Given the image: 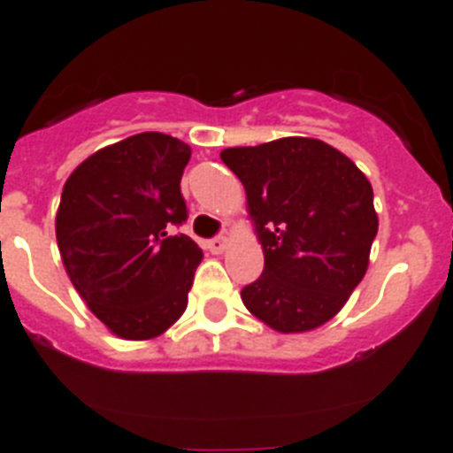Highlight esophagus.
Listing matches in <instances>:
<instances>
[{
  "mask_svg": "<svg viewBox=\"0 0 453 453\" xmlns=\"http://www.w3.org/2000/svg\"><path fill=\"white\" fill-rule=\"evenodd\" d=\"M227 243H230V239H227V237H214V239H210V242L204 243V246H207V250H211L214 255H221V253H226Z\"/></svg>",
  "mask_w": 453,
  "mask_h": 453,
  "instance_id": "34e87169",
  "label": "esophagus"
}]
</instances>
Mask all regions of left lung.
<instances>
[{"label":"left lung","mask_w":453,"mask_h":453,"mask_svg":"<svg viewBox=\"0 0 453 453\" xmlns=\"http://www.w3.org/2000/svg\"><path fill=\"white\" fill-rule=\"evenodd\" d=\"M221 159L246 188L265 250L243 305L278 333L319 328L367 273L379 232L372 184L349 157L308 136L227 148Z\"/></svg>","instance_id":"1"}]
</instances>
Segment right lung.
Wrapping results in <instances>:
<instances>
[{"label": "right lung", "mask_w": 453, "mask_h": 453, "mask_svg": "<svg viewBox=\"0 0 453 453\" xmlns=\"http://www.w3.org/2000/svg\"><path fill=\"white\" fill-rule=\"evenodd\" d=\"M191 148L143 132L93 152L63 184L57 243L70 282L113 335L152 340L187 310L203 250L173 226Z\"/></svg>", "instance_id": "right-lung-1"}]
</instances>
